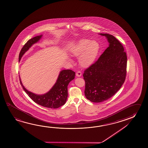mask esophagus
<instances>
[{
	"mask_svg": "<svg viewBox=\"0 0 148 148\" xmlns=\"http://www.w3.org/2000/svg\"><path fill=\"white\" fill-rule=\"evenodd\" d=\"M76 75L77 77H80L82 76V73L80 71H77L76 73Z\"/></svg>",
	"mask_w": 148,
	"mask_h": 148,
	"instance_id": "obj_1",
	"label": "esophagus"
}]
</instances>
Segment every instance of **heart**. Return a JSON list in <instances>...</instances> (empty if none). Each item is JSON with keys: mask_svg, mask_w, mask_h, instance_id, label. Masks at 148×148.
Instances as JSON below:
<instances>
[{"mask_svg": "<svg viewBox=\"0 0 148 148\" xmlns=\"http://www.w3.org/2000/svg\"><path fill=\"white\" fill-rule=\"evenodd\" d=\"M100 51L99 44L96 41L82 39L78 42L72 49L74 56H80L79 60L80 66L88 68L94 63Z\"/></svg>", "mask_w": 148, "mask_h": 148, "instance_id": "b5f03b06", "label": "heart"}]
</instances>
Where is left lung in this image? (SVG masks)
Listing matches in <instances>:
<instances>
[{
    "label": "left lung",
    "instance_id": "1",
    "mask_svg": "<svg viewBox=\"0 0 148 148\" xmlns=\"http://www.w3.org/2000/svg\"><path fill=\"white\" fill-rule=\"evenodd\" d=\"M99 34L106 38L109 46L83 74L85 97L95 103L112 97L123 84L126 75L127 56L123 46L112 35Z\"/></svg>",
    "mask_w": 148,
    "mask_h": 148
}]
</instances>
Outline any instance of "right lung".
Listing matches in <instances>:
<instances>
[{"label": "right lung", "mask_w": 148, "mask_h": 148, "mask_svg": "<svg viewBox=\"0 0 148 148\" xmlns=\"http://www.w3.org/2000/svg\"><path fill=\"white\" fill-rule=\"evenodd\" d=\"M42 35L34 36L30 39L23 47L19 55V61L23 55L31 46L39 41ZM75 72L71 70L61 71L56 83L49 92L44 95H36L28 91L22 84L20 77V83L23 89L35 103L42 106L51 108H57L66 103L68 97V86L74 79Z\"/></svg>", "instance_id": "1"}]
</instances>
